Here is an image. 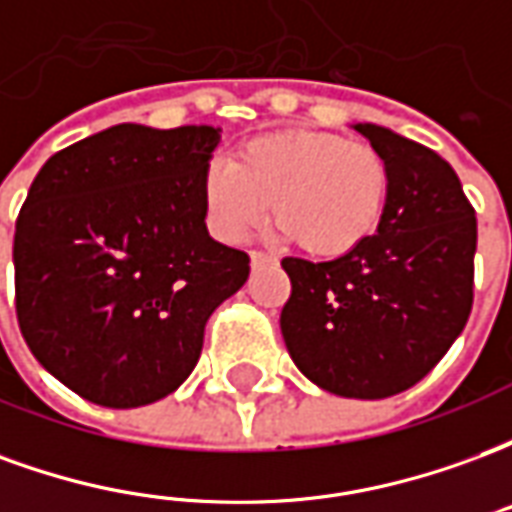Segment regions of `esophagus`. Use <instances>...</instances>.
Masks as SVG:
<instances>
[{"mask_svg": "<svg viewBox=\"0 0 512 512\" xmlns=\"http://www.w3.org/2000/svg\"><path fill=\"white\" fill-rule=\"evenodd\" d=\"M249 260H252V266H266V263H274V257L266 255V252H249Z\"/></svg>", "mask_w": 512, "mask_h": 512, "instance_id": "obj_1", "label": "esophagus"}]
</instances>
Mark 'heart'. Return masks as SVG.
<instances>
[{"label":"heart","instance_id":"b5f03b06","mask_svg":"<svg viewBox=\"0 0 512 512\" xmlns=\"http://www.w3.org/2000/svg\"><path fill=\"white\" fill-rule=\"evenodd\" d=\"M389 197L384 156L326 131L257 136L219 161L202 183L211 230L238 244L266 222L315 257H343L376 233Z\"/></svg>","mask_w":512,"mask_h":512}]
</instances>
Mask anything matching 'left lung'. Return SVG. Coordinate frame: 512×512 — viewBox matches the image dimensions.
<instances>
[{
	"label": "left lung",
	"mask_w": 512,
	"mask_h": 512,
	"mask_svg": "<svg viewBox=\"0 0 512 512\" xmlns=\"http://www.w3.org/2000/svg\"><path fill=\"white\" fill-rule=\"evenodd\" d=\"M389 169L376 235L326 263L285 257L279 326L312 384L381 400L428 376L472 312L477 219L455 169L430 147L356 123Z\"/></svg>",
	"instance_id": "1"
}]
</instances>
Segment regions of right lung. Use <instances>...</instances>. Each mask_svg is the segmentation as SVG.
Here are the masks:
<instances>
[{
	"label": "right lung",
	"mask_w": 512,
	"mask_h": 512,
	"mask_svg": "<svg viewBox=\"0 0 512 512\" xmlns=\"http://www.w3.org/2000/svg\"><path fill=\"white\" fill-rule=\"evenodd\" d=\"M222 128L120 123L43 164L13 238L29 351L76 395L136 408L197 365L249 255L213 241L202 183Z\"/></svg>",
	"instance_id": "1"
}]
</instances>
